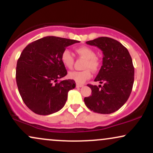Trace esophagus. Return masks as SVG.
<instances>
[{
    "mask_svg": "<svg viewBox=\"0 0 153 153\" xmlns=\"http://www.w3.org/2000/svg\"><path fill=\"white\" fill-rule=\"evenodd\" d=\"M83 84H79V83H77L76 84V87L77 88H81V87H82L83 86Z\"/></svg>",
    "mask_w": 153,
    "mask_h": 153,
    "instance_id": "1",
    "label": "esophagus"
}]
</instances>
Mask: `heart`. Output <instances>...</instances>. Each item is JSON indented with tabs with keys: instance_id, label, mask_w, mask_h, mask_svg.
I'll return each mask as SVG.
<instances>
[{
	"instance_id": "heart-1",
	"label": "heart",
	"mask_w": 153,
	"mask_h": 153,
	"mask_svg": "<svg viewBox=\"0 0 153 153\" xmlns=\"http://www.w3.org/2000/svg\"><path fill=\"white\" fill-rule=\"evenodd\" d=\"M77 54L86 59V62L84 64V71H73L68 73V78L75 80L78 83H83L92 76L91 69L93 71H98L99 68V61L95 51L91 47L83 46L77 48L75 50ZM60 60L62 64L68 69H71L74 64V58L69 50H65L62 52L60 55Z\"/></svg>"
}]
</instances>
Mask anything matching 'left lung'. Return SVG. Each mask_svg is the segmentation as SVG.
Listing matches in <instances>:
<instances>
[{"mask_svg": "<svg viewBox=\"0 0 153 153\" xmlns=\"http://www.w3.org/2000/svg\"><path fill=\"white\" fill-rule=\"evenodd\" d=\"M86 44L99 47L103 52V65L94 80L103 85L88 84L92 95L85 97L84 102L96 113H114L127 102L132 90L134 76L132 59L127 49L114 39L102 36Z\"/></svg>", "mask_w": 153, "mask_h": 153, "instance_id": "1", "label": "left lung"}]
</instances>
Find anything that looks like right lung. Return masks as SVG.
<instances>
[{
  "instance_id": "right-lung-1",
  "label": "right lung",
  "mask_w": 153,
  "mask_h": 153,
  "mask_svg": "<svg viewBox=\"0 0 153 153\" xmlns=\"http://www.w3.org/2000/svg\"><path fill=\"white\" fill-rule=\"evenodd\" d=\"M78 42L45 36L29 44L22 51L17 61L16 80L23 101L35 114L49 115L65 106L68 91L76 84L70 79L57 82L68 74L60 55L67 47Z\"/></svg>"
}]
</instances>
